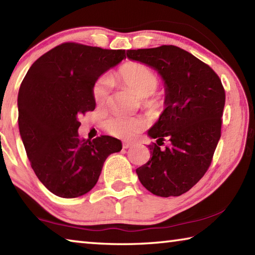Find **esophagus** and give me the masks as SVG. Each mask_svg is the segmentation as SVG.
I'll use <instances>...</instances> for the list:
<instances>
[{
	"mask_svg": "<svg viewBox=\"0 0 255 255\" xmlns=\"http://www.w3.org/2000/svg\"><path fill=\"white\" fill-rule=\"evenodd\" d=\"M131 146H132V143H130V141H124V143H123V147L124 148H129V147H131Z\"/></svg>",
	"mask_w": 255,
	"mask_h": 255,
	"instance_id": "obj_1",
	"label": "esophagus"
}]
</instances>
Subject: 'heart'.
<instances>
[{"instance_id":"b5f03b06","label":"heart","mask_w":255,"mask_h":255,"mask_svg":"<svg viewBox=\"0 0 255 255\" xmlns=\"http://www.w3.org/2000/svg\"><path fill=\"white\" fill-rule=\"evenodd\" d=\"M117 75L133 92L144 99L146 107H153L156 99L148 98L156 91L158 77L144 64L130 62L120 67ZM111 79L109 75H101L92 85V97L98 106H102L109 100L111 93ZM102 127L110 135L120 138H130L144 128L143 120L123 114H111L102 120Z\"/></svg>"}]
</instances>
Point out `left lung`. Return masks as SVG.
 <instances>
[{"label":"left lung","instance_id":"8db88e82","mask_svg":"<svg viewBox=\"0 0 255 255\" xmlns=\"http://www.w3.org/2000/svg\"><path fill=\"white\" fill-rule=\"evenodd\" d=\"M129 59L153 67L165 84V109L148 130L149 161L138 167L140 183L159 197L189 191L208 170L221 138L225 90L209 65L187 50L163 45L127 50ZM164 141L168 146L161 149Z\"/></svg>","mask_w":255,"mask_h":255}]
</instances>
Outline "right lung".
<instances>
[{"label":"right lung","instance_id":"add662e5","mask_svg":"<svg viewBox=\"0 0 255 255\" xmlns=\"http://www.w3.org/2000/svg\"><path fill=\"white\" fill-rule=\"evenodd\" d=\"M126 58L125 49L64 42L25 74L18 94L19 130L37 178L54 195L76 198L97 184L103 163L122 150L111 136L84 139L79 117L93 111L92 85Z\"/></svg>","mask_w":255,"mask_h":255}]
</instances>
